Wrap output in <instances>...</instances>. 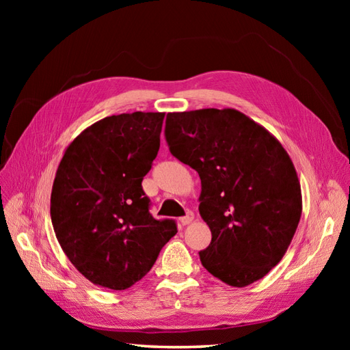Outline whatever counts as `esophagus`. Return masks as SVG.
<instances>
[{"label": "esophagus", "mask_w": 350, "mask_h": 350, "mask_svg": "<svg viewBox=\"0 0 350 350\" xmlns=\"http://www.w3.org/2000/svg\"><path fill=\"white\" fill-rule=\"evenodd\" d=\"M193 220H194V213H193V211H188V213H187L184 217L179 219V224H181L183 226H185V225L191 224Z\"/></svg>", "instance_id": "esophagus-1"}]
</instances>
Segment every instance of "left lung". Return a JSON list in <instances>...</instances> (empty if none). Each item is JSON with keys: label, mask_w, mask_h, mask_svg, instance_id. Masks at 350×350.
Returning a JSON list of instances; mask_svg holds the SVG:
<instances>
[{"label": "left lung", "mask_w": 350, "mask_h": 350, "mask_svg": "<svg viewBox=\"0 0 350 350\" xmlns=\"http://www.w3.org/2000/svg\"><path fill=\"white\" fill-rule=\"evenodd\" d=\"M169 150L201 179L200 216L210 245L203 267L234 288L262 279L283 258L298 228L302 193L282 143L237 109L169 112Z\"/></svg>", "instance_id": "1"}]
</instances>
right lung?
<instances>
[{"label":"right lung","instance_id":"add662e5","mask_svg":"<svg viewBox=\"0 0 350 350\" xmlns=\"http://www.w3.org/2000/svg\"><path fill=\"white\" fill-rule=\"evenodd\" d=\"M165 112L107 116L74 139L58 165L51 220L62 251L96 286L124 291L143 279L176 234L156 220L142 181L161 146Z\"/></svg>","mask_w":350,"mask_h":350}]
</instances>
